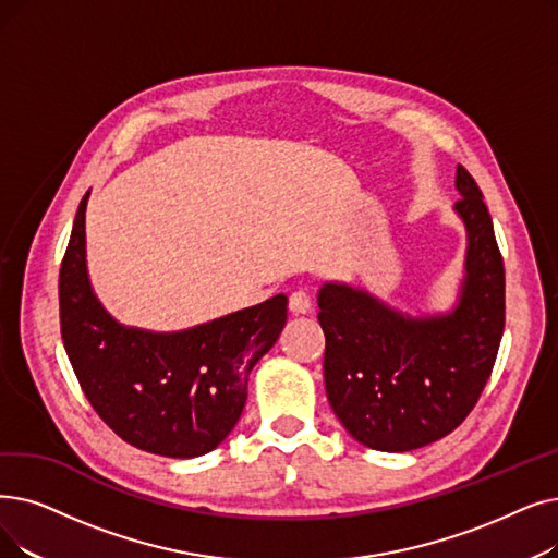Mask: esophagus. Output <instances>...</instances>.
<instances>
[{
    "mask_svg": "<svg viewBox=\"0 0 558 558\" xmlns=\"http://www.w3.org/2000/svg\"><path fill=\"white\" fill-rule=\"evenodd\" d=\"M289 310H292L294 314H307L312 310V299L310 294L305 292H294L292 296H289Z\"/></svg>",
    "mask_w": 558,
    "mask_h": 558,
    "instance_id": "1",
    "label": "esophagus"
}]
</instances>
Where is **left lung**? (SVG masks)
<instances>
[{
    "label": "left lung",
    "instance_id": "left-lung-1",
    "mask_svg": "<svg viewBox=\"0 0 558 558\" xmlns=\"http://www.w3.org/2000/svg\"><path fill=\"white\" fill-rule=\"evenodd\" d=\"M468 232L465 276L449 312L413 317L362 287L324 282V380L337 420L376 451H413L463 424L490 378L504 332V259L483 193L456 168Z\"/></svg>",
    "mask_w": 558,
    "mask_h": 558
}]
</instances>
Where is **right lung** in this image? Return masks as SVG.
<instances>
[{"label": "right lung", "mask_w": 558, "mask_h": 558, "mask_svg": "<svg viewBox=\"0 0 558 558\" xmlns=\"http://www.w3.org/2000/svg\"><path fill=\"white\" fill-rule=\"evenodd\" d=\"M59 276L61 337L70 365L105 424L136 449L193 458L219 447L241 417L248 376L287 324V296L178 332L118 324L86 266V203Z\"/></svg>", "instance_id": "obj_1"}]
</instances>
